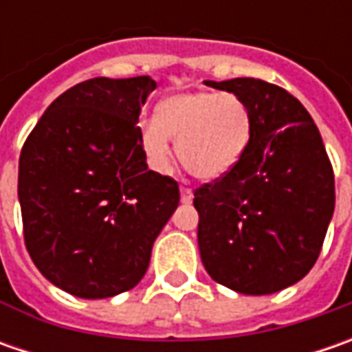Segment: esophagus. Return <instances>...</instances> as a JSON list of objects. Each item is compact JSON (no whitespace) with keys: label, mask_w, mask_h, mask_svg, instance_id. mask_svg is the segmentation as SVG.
<instances>
[{"label":"esophagus","mask_w":352,"mask_h":352,"mask_svg":"<svg viewBox=\"0 0 352 352\" xmlns=\"http://www.w3.org/2000/svg\"><path fill=\"white\" fill-rule=\"evenodd\" d=\"M194 199V192L190 188H180V201L182 204H192Z\"/></svg>","instance_id":"esophagus-1"}]
</instances>
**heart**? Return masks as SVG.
Here are the masks:
<instances>
[{
    "mask_svg": "<svg viewBox=\"0 0 352 352\" xmlns=\"http://www.w3.org/2000/svg\"><path fill=\"white\" fill-rule=\"evenodd\" d=\"M254 119L249 103L235 94L190 89L164 98L156 117L142 119L139 142L146 164L168 172L172 141L178 158L197 180H219L249 151Z\"/></svg>",
    "mask_w": 352,
    "mask_h": 352,
    "instance_id": "heart-1",
    "label": "heart"
}]
</instances>
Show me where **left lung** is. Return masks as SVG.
<instances>
[{"label":"left lung","instance_id":"left-lung-1","mask_svg":"<svg viewBox=\"0 0 352 352\" xmlns=\"http://www.w3.org/2000/svg\"><path fill=\"white\" fill-rule=\"evenodd\" d=\"M206 86L249 103L254 127L233 172L197 188V245L208 274L245 296L300 282L335 211V176L319 129L286 89L254 78Z\"/></svg>","mask_w":352,"mask_h":352}]
</instances>
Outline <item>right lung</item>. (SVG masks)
Instances as JSON below:
<instances>
[{
    "label": "right lung",
    "instance_id": "right-lung-1",
    "mask_svg": "<svg viewBox=\"0 0 352 352\" xmlns=\"http://www.w3.org/2000/svg\"><path fill=\"white\" fill-rule=\"evenodd\" d=\"M151 76L94 78L66 89L19 156L25 245L41 274L84 300L135 288L180 190L146 166L139 113Z\"/></svg>",
    "mask_w": 352,
    "mask_h": 352
}]
</instances>
